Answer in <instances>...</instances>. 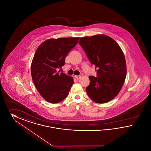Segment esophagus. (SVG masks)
I'll return each mask as SVG.
<instances>
[{"mask_svg":"<svg viewBox=\"0 0 151 151\" xmlns=\"http://www.w3.org/2000/svg\"><path fill=\"white\" fill-rule=\"evenodd\" d=\"M74 78H76V79H80L81 76H80V75H75V76H74Z\"/></svg>","mask_w":151,"mask_h":151,"instance_id":"1","label":"esophagus"}]
</instances>
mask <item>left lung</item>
Segmentation results:
<instances>
[{"label":"left lung","instance_id":"obj_1","mask_svg":"<svg viewBox=\"0 0 151 151\" xmlns=\"http://www.w3.org/2000/svg\"><path fill=\"white\" fill-rule=\"evenodd\" d=\"M79 43L97 69V77L89 76L90 84L86 88L88 96L99 104L112 100L120 92L126 76V62L121 48L105 35L82 37Z\"/></svg>","mask_w":151,"mask_h":151}]
</instances>
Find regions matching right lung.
<instances>
[{
    "mask_svg": "<svg viewBox=\"0 0 151 151\" xmlns=\"http://www.w3.org/2000/svg\"><path fill=\"white\" fill-rule=\"evenodd\" d=\"M79 37L50 38L37 48L31 65V74L36 89L51 104L63 100L74 83L71 76L57 71L65 65V58L78 42Z\"/></svg>",
    "mask_w": 151,
    "mask_h": 151,
    "instance_id": "right-lung-1",
    "label": "right lung"
}]
</instances>
